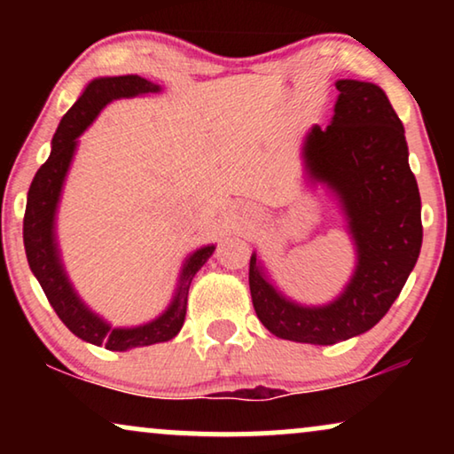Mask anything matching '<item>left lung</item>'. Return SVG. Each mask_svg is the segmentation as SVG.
<instances>
[{"label": "left lung", "mask_w": 454, "mask_h": 454, "mask_svg": "<svg viewBox=\"0 0 454 454\" xmlns=\"http://www.w3.org/2000/svg\"><path fill=\"white\" fill-rule=\"evenodd\" d=\"M326 128L312 126L301 148L309 185H325L356 247V269L328 303L306 306L277 287L258 254L250 294L258 320L278 339L334 345L382 320L421 250V200L409 167L405 129L387 92L343 78Z\"/></svg>", "instance_id": "obj_1"}]
</instances>
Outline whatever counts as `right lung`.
Instances as JSON below:
<instances>
[{
	"label": "right lung",
	"instance_id": "add662e5",
	"mask_svg": "<svg viewBox=\"0 0 454 454\" xmlns=\"http://www.w3.org/2000/svg\"><path fill=\"white\" fill-rule=\"evenodd\" d=\"M160 84L138 76H101L90 80L72 105L70 111L61 117L51 140V154L30 184L27 196V213H24V250H27L28 266L45 291L49 303L59 316V320L76 334L78 339L105 347L109 351H128L134 347H146L171 340L182 331L188 308L190 283L204 262L213 256L215 244L196 247L188 254L179 270L177 287L169 306L157 318L138 326H111L103 316L86 306L78 291L67 277L64 260H61L58 244V208L61 202L67 171H70L74 154L78 151V138L82 136L97 115L117 98H132L160 92Z\"/></svg>",
	"mask_w": 454,
	"mask_h": 454
}]
</instances>
